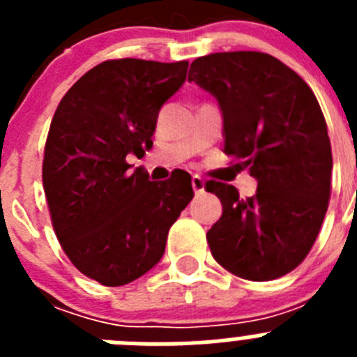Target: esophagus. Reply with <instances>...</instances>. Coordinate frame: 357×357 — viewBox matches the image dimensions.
Returning a JSON list of instances; mask_svg holds the SVG:
<instances>
[{
	"label": "esophagus",
	"instance_id": "esophagus-1",
	"mask_svg": "<svg viewBox=\"0 0 357 357\" xmlns=\"http://www.w3.org/2000/svg\"><path fill=\"white\" fill-rule=\"evenodd\" d=\"M191 185H193V191L197 195L204 193V189H206V182H204V178H202L200 175H193V178H191Z\"/></svg>",
	"mask_w": 357,
	"mask_h": 357
}]
</instances>
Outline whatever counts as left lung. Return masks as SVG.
Wrapping results in <instances>:
<instances>
[{"label":"left lung","mask_w":357,"mask_h":357,"mask_svg":"<svg viewBox=\"0 0 357 357\" xmlns=\"http://www.w3.org/2000/svg\"><path fill=\"white\" fill-rule=\"evenodd\" d=\"M189 82L218 100L225 153L257 181L254 197L209 181L222 218L207 232L214 259L248 280L295 270L313 247L331 197L333 153L311 87L279 59L261 52L200 56Z\"/></svg>","instance_id":"obj_1"}]
</instances>
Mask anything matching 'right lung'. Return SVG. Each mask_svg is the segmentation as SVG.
<instances>
[{
    "label": "right lung",
    "instance_id": "right-lung-1",
    "mask_svg": "<svg viewBox=\"0 0 357 357\" xmlns=\"http://www.w3.org/2000/svg\"><path fill=\"white\" fill-rule=\"evenodd\" d=\"M188 66L105 61L64 94L52 119L43 184L53 229L77 270L103 286L128 284L155 266L193 198L189 173L150 182L127 162L151 148L160 107Z\"/></svg>",
    "mask_w": 357,
    "mask_h": 357
}]
</instances>
